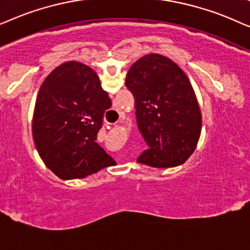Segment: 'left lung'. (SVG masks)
Returning a JSON list of instances; mask_svg holds the SVG:
<instances>
[{
    "instance_id": "8db88e82",
    "label": "left lung",
    "mask_w": 250,
    "mask_h": 250,
    "mask_svg": "<svg viewBox=\"0 0 250 250\" xmlns=\"http://www.w3.org/2000/svg\"><path fill=\"white\" fill-rule=\"evenodd\" d=\"M138 129L148 148L139 164L169 168L184 164L197 147L201 112L188 76L171 59L151 53L128 71Z\"/></svg>"
}]
</instances>
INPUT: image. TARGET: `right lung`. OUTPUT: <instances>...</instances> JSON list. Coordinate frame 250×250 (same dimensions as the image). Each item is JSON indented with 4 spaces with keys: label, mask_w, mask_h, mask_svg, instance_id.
I'll list each match as a JSON object with an SVG mask.
<instances>
[{
    "label": "right lung",
    "mask_w": 250,
    "mask_h": 250,
    "mask_svg": "<svg viewBox=\"0 0 250 250\" xmlns=\"http://www.w3.org/2000/svg\"><path fill=\"white\" fill-rule=\"evenodd\" d=\"M111 105L89 66L67 62L46 76L36 98L32 130L40 156L59 178H83L114 165L97 143Z\"/></svg>",
    "instance_id": "right-lung-1"
}]
</instances>
